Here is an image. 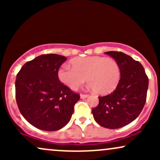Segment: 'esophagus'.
<instances>
[{
    "mask_svg": "<svg viewBox=\"0 0 160 160\" xmlns=\"http://www.w3.org/2000/svg\"><path fill=\"white\" fill-rule=\"evenodd\" d=\"M89 96V95H86V94H80V98H86Z\"/></svg>",
    "mask_w": 160,
    "mask_h": 160,
    "instance_id": "34e87169",
    "label": "esophagus"
}]
</instances>
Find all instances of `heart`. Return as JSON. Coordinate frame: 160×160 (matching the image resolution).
<instances>
[{"label": "heart", "mask_w": 160, "mask_h": 160, "mask_svg": "<svg viewBox=\"0 0 160 160\" xmlns=\"http://www.w3.org/2000/svg\"><path fill=\"white\" fill-rule=\"evenodd\" d=\"M71 65H63L58 71L61 82L71 89H77L87 80L89 86L100 95H108L117 88L120 79L117 62L103 56L79 57Z\"/></svg>", "instance_id": "heart-1"}]
</instances>
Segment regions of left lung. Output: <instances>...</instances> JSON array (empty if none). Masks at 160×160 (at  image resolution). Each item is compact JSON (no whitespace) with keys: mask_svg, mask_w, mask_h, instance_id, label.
Listing matches in <instances>:
<instances>
[{"mask_svg":"<svg viewBox=\"0 0 160 160\" xmlns=\"http://www.w3.org/2000/svg\"><path fill=\"white\" fill-rule=\"evenodd\" d=\"M117 62L120 79L115 90L99 96L92 109L95 120L104 128L114 129L129 124L138 117L146 102L148 78L139 62L121 52H106Z\"/></svg>","mask_w":160,"mask_h":160,"instance_id":"8db88e82","label":"left lung"}]
</instances>
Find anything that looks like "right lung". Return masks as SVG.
Wrapping results in <instances>:
<instances>
[{"mask_svg":"<svg viewBox=\"0 0 160 160\" xmlns=\"http://www.w3.org/2000/svg\"><path fill=\"white\" fill-rule=\"evenodd\" d=\"M67 58L45 54L26 62L16 79V99L20 113L34 127L57 131L68 124L80 95L64 85L58 71Z\"/></svg>","mask_w":160,"mask_h":160,"instance_id":"add662e5","label":"right lung"}]
</instances>
